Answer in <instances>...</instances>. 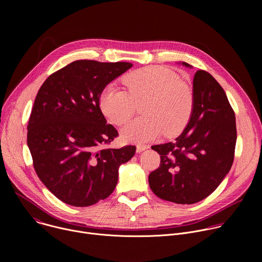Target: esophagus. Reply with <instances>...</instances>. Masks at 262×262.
<instances>
[{"mask_svg":"<svg viewBox=\"0 0 262 262\" xmlns=\"http://www.w3.org/2000/svg\"><path fill=\"white\" fill-rule=\"evenodd\" d=\"M147 148H148V146H146V145H137V152H142Z\"/></svg>","mask_w":262,"mask_h":262,"instance_id":"1","label":"esophagus"}]
</instances>
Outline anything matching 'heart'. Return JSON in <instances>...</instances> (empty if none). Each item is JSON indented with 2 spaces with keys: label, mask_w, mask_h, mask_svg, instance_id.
<instances>
[{
  "label": "heart",
  "mask_w": 262,
  "mask_h": 262,
  "mask_svg": "<svg viewBox=\"0 0 262 262\" xmlns=\"http://www.w3.org/2000/svg\"><path fill=\"white\" fill-rule=\"evenodd\" d=\"M126 90L107 86L100 96L103 114L115 125L125 124L143 106L144 115L130 123L121 135L128 142H146L165 133L167 137L180 134L190 121L194 108L191 86L165 67L147 66L123 79Z\"/></svg>",
  "instance_id": "heart-1"
}]
</instances>
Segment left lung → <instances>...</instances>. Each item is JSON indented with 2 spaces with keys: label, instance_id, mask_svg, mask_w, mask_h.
Returning a JSON list of instances; mask_svg holds the SVG:
<instances>
[{
  "label": "left lung",
  "instance_id": "left-lung-1",
  "mask_svg": "<svg viewBox=\"0 0 262 262\" xmlns=\"http://www.w3.org/2000/svg\"><path fill=\"white\" fill-rule=\"evenodd\" d=\"M193 89L188 126L173 142L151 146L160 154L161 164L149 174L150 189L161 199L177 204H194L208 197L234 160L235 114L225 91L201 69L195 73Z\"/></svg>",
  "mask_w": 262,
  "mask_h": 262
}]
</instances>
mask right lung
<instances>
[{
	"mask_svg": "<svg viewBox=\"0 0 262 262\" xmlns=\"http://www.w3.org/2000/svg\"><path fill=\"white\" fill-rule=\"evenodd\" d=\"M133 66L78 60L52 73L36 95L27 142L33 166L47 188L66 204L84 207L108 197L118 169L136 146L108 145L118 137L100 110L105 86Z\"/></svg>",
	"mask_w": 262,
	"mask_h": 262,
	"instance_id": "add662e5",
	"label": "right lung"
}]
</instances>
